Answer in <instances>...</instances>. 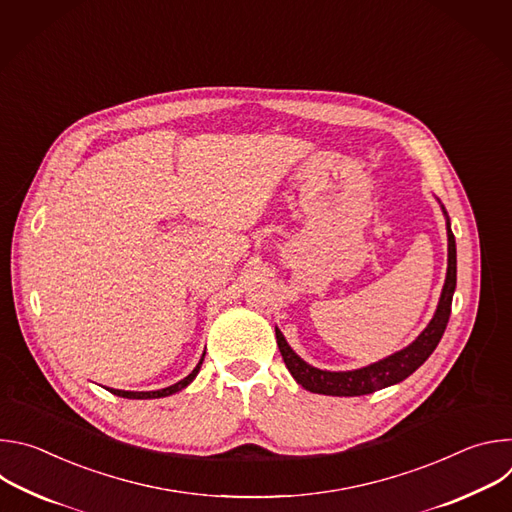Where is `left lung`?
<instances>
[{"mask_svg": "<svg viewBox=\"0 0 512 512\" xmlns=\"http://www.w3.org/2000/svg\"><path fill=\"white\" fill-rule=\"evenodd\" d=\"M440 206L446 216V231H448L446 281H444L442 296H440V302H437L433 318L411 344L377 362L367 364V367H360L354 371H322L318 367H312L310 362H306L294 348H291L285 336L281 334V330L275 326V338H277V346L283 356L285 367L291 373V377H294L306 391L318 393V395H332V397H358V395L375 393L379 389L397 385L405 381L409 375H413L429 358L435 346L440 344L450 320L452 298L456 291V239L452 233L448 210L442 202Z\"/></svg>", "mask_w": 512, "mask_h": 512, "instance_id": "obj_1", "label": "left lung"}]
</instances>
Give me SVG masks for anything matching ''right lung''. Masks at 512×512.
I'll list each match as a JSON object with an SVG mask.
<instances>
[{
  "label": "right lung",
  "instance_id": "right-lung-1",
  "mask_svg": "<svg viewBox=\"0 0 512 512\" xmlns=\"http://www.w3.org/2000/svg\"><path fill=\"white\" fill-rule=\"evenodd\" d=\"M204 354H206V352H202L198 364H196L194 371H192L188 377H184L182 381H178V383H174V385H170V387H164V389H158V391H121V389H109V387H107V391H111V393L117 395V397H125V399H160V397H170V395H174V393L186 389V387L196 379V375L200 373V367H202Z\"/></svg>",
  "mask_w": 512,
  "mask_h": 512
}]
</instances>
